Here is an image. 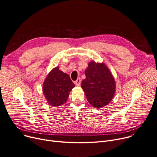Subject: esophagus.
I'll return each instance as SVG.
<instances>
[{
	"label": "esophagus",
	"instance_id": "1",
	"mask_svg": "<svg viewBox=\"0 0 157 157\" xmlns=\"http://www.w3.org/2000/svg\"><path fill=\"white\" fill-rule=\"evenodd\" d=\"M81 80L80 78H78L77 80L75 81V85H77V86H80L81 85Z\"/></svg>",
	"mask_w": 157,
	"mask_h": 157
}]
</instances>
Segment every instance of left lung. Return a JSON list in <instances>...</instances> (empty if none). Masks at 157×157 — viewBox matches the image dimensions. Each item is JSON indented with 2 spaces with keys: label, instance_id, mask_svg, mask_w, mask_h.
Returning a JSON list of instances; mask_svg holds the SVG:
<instances>
[{
  "label": "left lung",
  "instance_id": "8db88e82",
  "mask_svg": "<svg viewBox=\"0 0 157 157\" xmlns=\"http://www.w3.org/2000/svg\"><path fill=\"white\" fill-rule=\"evenodd\" d=\"M86 78L81 88L91 105L95 109L106 106L116 93V81L107 65L103 62L90 61L85 71Z\"/></svg>",
  "mask_w": 157,
  "mask_h": 157
}]
</instances>
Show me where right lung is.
I'll list each match as a JSON object with an SVG mask.
<instances>
[{
  "label": "right lung",
  "mask_w": 157,
  "mask_h": 157,
  "mask_svg": "<svg viewBox=\"0 0 157 157\" xmlns=\"http://www.w3.org/2000/svg\"><path fill=\"white\" fill-rule=\"evenodd\" d=\"M75 86L69 76L57 66L52 69L43 83V93L49 105L57 107L64 104L69 92Z\"/></svg>",
  "instance_id": "right-lung-1"
}]
</instances>
